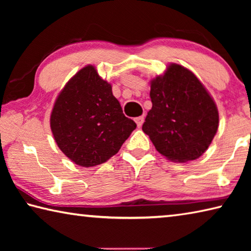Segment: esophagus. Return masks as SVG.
Returning <instances> with one entry per match:
<instances>
[{
  "mask_svg": "<svg viewBox=\"0 0 251 251\" xmlns=\"http://www.w3.org/2000/svg\"><path fill=\"white\" fill-rule=\"evenodd\" d=\"M144 120H145V118H144V116H139V117L136 118L135 122H136V124H137L138 127H142L143 123H144Z\"/></svg>",
  "mask_w": 251,
  "mask_h": 251,
  "instance_id": "esophagus-1",
  "label": "esophagus"
}]
</instances>
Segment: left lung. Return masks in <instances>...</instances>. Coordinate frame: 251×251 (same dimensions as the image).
Returning a JSON list of instances; mask_svg holds the SVG:
<instances>
[{"label":"left lung","instance_id":"obj_1","mask_svg":"<svg viewBox=\"0 0 251 251\" xmlns=\"http://www.w3.org/2000/svg\"><path fill=\"white\" fill-rule=\"evenodd\" d=\"M151 109L143 124L157 151L174 161L195 160L209 147L218 129L214 100L196 75L171 64L151 82Z\"/></svg>","mask_w":251,"mask_h":251}]
</instances>
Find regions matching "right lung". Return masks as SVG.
Returning <instances> with one entry per match:
<instances>
[{
	"instance_id": "add662e5",
	"label": "right lung",
	"mask_w": 251,
	"mask_h": 251,
	"mask_svg": "<svg viewBox=\"0 0 251 251\" xmlns=\"http://www.w3.org/2000/svg\"><path fill=\"white\" fill-rule=\"evenodd\" d=\"M55 142L82 167L103 164L117 154L136 124L123 114L112 86L88 65L72 77L50 114Z\"/></svg>"
}]
</instances>
